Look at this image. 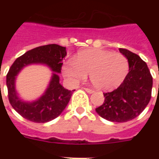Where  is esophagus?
I'll return each instance as SVG.
<instances>
[{"mask_svg": "<svg viewBox=\"0 0 159 159\" xmlns=\"http://www.w3.org/2000/svg\"><path fill=\"white\" fill-rule=\"evenodd\" d=\"M84 90L87 92H88V93H93V92H94V91H93V90L90 89V88H84Z\"/></svg>", "mask_w": 159, "mask_h": 159, "instance_id": "34e87169", "label": "esophagus"}]
</instances>
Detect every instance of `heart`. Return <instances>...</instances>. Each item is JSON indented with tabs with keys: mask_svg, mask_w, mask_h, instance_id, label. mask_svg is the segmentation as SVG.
I'll return each mask as SVG.
<instances>
[{
	"mask_svg": "<svg viewBox=\"0 0 159 159\" xmlns=\"http://www.w3.org/2000/svg\"><path fill=\"white\" fill-rule=\"evenodd\" d=\"M129 62L120 53H111L101 49H87L80 52L62 67L65 77L72 83L87 78L100 90H110L117 87L125 78Z\"/></svg>",
	"mask_w": 159,
	"mask_h": 159,
	"instance_id": "heart-1",
	"label": "heart"
}]
</instances>
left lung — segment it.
<instances>
[{"label": "left lung", "mask_w": 159, "mask_h": 159, "mask_svg": "<svg viewBox=\"0 0 159 159\" xmlns=\"http://www.w3.org/2000/svg\"><path fill=\"white\" fill-rule=\"evenodd\" d=\"M129 62V72L113 92L103 93L104 103L96 109L102 118L112 122H126L138 116L150 101L153 77L148 66L139 55L125 48L119 49Z\"/></svg>", "instance_id": "1"}]
</instances>
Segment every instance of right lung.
<instances>
[{"label":"right lung","instance_id":"right-lung-1","mask_svg":"<svg viewBox=\"0 0 159 159\" xmlns=\"http://www.w3.org/2000/svg\"><path fill=\"white\" fill-rule=\"evenodd\" d=\"M65 47L57 44L40 46L26 52L11 65L6 75L10 103L22 117L35 123H45L57 118L66 108L72 91L65 89L59 82L62 59L66 57ZM31 64H43L51 68L52 77L45 93L33 102L20 99L15 89L17 75L24 67Z\"/></svg>","mask_w":159,"mask_h":159}]
</instances>
